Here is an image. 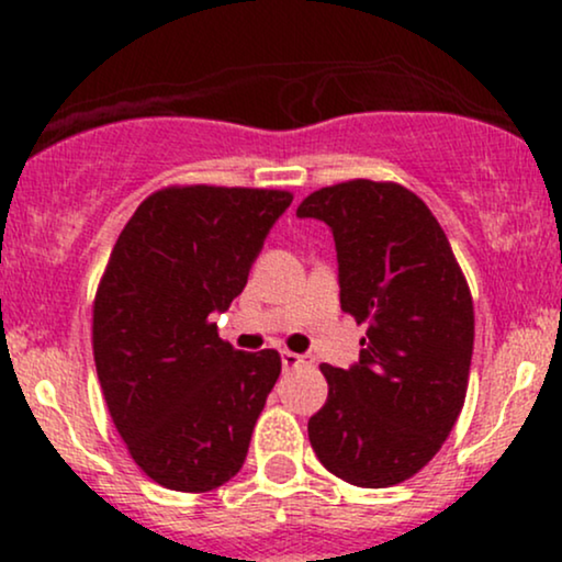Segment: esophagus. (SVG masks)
I'll use <instances>...</instances> for the list:
<instances>
[{
  "mask_svg": "<svg viewBox=\"0 0 562 562\" xmlns=\"http://www.w3.org/2000/svg\"><path fill=\"white\" fill-rule=\"evenodd\" d=\"M303 364H312V357H306V353H293V351H282V367L285 370H293V367H303Z\"/></svg>",
  "mask_w": 562,
  "mask_h": 562,
  "instance_id": "esophagus-1",
  "label": "esophagus"
}]
</instances>
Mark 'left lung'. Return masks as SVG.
I'll return each instance as SVG.
<instances>
[{
    "mask_svg": "<svg viewBox=\"0 0 562 562\" xmlns=\"http://www.w3.org/2000/svg\"><path fill=\"white\" fill-rule=\"evenodd\" d=\"M295 214L333 229L340 308L367 325L351 370L319 367L330 391L308 441L346 483L396 486L434 460L465 404L468 280L428 205L396 182L322 187Z\"/></svg>",
    "mask_w": 562,
    "mask_h": 562,
    "instance_id": "left-lung-1",
    "label": "left lung"
}]
</instances>
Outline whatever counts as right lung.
Returning a JSON list of instances; mask_svg holds the SVG:
<instances>
[{
    "label": "right lung",
    "mask_w": 562,
    "mask_h": 562,
    "mask_svg": "<svg viewBox=\"0 0 562 562\" xmlns=\"http://www.w3.org/2000/svg\"><path fill=\"white\" fill-rule=\"evenodd\" d=\"M288 190L171 184L139 203L92 306L102 396L128 454L173 492H211L243 468L282 362L218 338L211 314L243 293Z\"/></svg>",
    "instance_id": "add662e5"
}]
</instances>
